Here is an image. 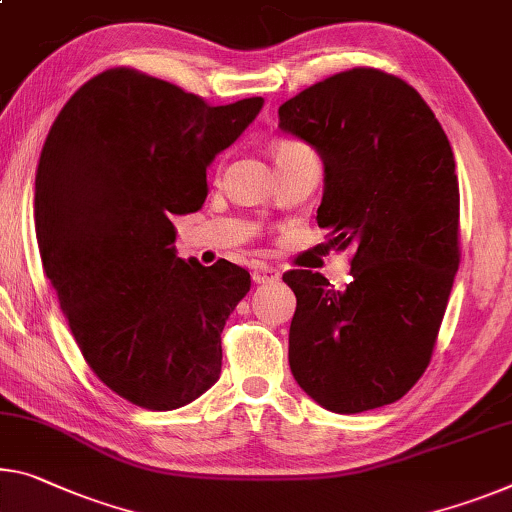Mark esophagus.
I'll use <instances>...</instances> for the list:
<instances>
[{
	"label": "esophagus",
	"instance_id": "1",
	"mask_svg": "<svg viewBox=\"0 0 512 512\" xmlns=\"http://www.w3.org/2000/svg\"><path fill=\"white\" fill-rule=\"evenodd\" d=\"M251 279H254V283H274V281L281 279V272L277 270V267H272V265L258 263L254 267V272H251Z\"/></svg>",
	"mask_w": 512,
	"mask_h": 512
}]
</instances>
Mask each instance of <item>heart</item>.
<instances>
[{
  "label": "heart",
  "mask_w": 512,
  "mask_h": 512,
  "mask_svg": "<svg viewBox=\"0 0 512 512\" xmlns=\"http://www.w3.org/2000/svg\"><path fill=\"white\" fill-rule=\"evenodd\" d=\"M302 151H311V148L302 144V141H297V139H279V141H274V144H272L274 162H281V160H286V157L295 155V153H302Z\"/></svg>",
  "instance_id": "obj_1"
}]
</instances>
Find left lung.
Returning a JSON list of instances; mask_svg holds the SVG:
<instances>
[{"label":"left lung","mask_w":512,"mask_h":512,"mask_svg":"<svg viewBox=\"0 0 512 512\" xmlns=\"http://www.w3.org/2000/svg\"><path fill=\"white\" fill-rule=\"evenodd\" d=\"M281 130L325 164L318 226L355 249L352 281L290 270L297 309L288 361L327 410L396 403L426 371L460 265V190L451 144L419 91L377 68L316 82L279 107Z\"/></svg>","instance_id":"1"}]
</instances>
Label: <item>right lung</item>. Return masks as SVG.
Here are the masks:
<instances>
[{"instance_id":"1","label":"right lung","mask_w":512,"mask_h":512,"mask_svg":"<svg viewBox=\"0 0 512 512\" xmlns=\"http://www.w3.org/2000/svg\"><path fill=\"white\" fill-rule=\"evenodd\" d=\"M263 98L212 107L135 68H109L61 109L36 171L43 272L102 384L144 410L192 403L222 371V329L247 270L178 258L174 215L208 196L206 169Z\"/></svg>"}]
</instances>
